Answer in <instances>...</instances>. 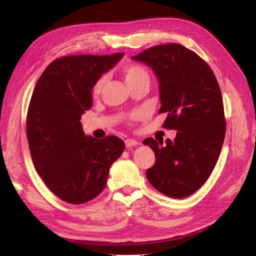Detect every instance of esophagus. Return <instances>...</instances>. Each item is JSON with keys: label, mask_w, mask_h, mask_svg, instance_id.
<instances>
[{"label": "esophagus", "mask_w": 256, "mask_h": 256, "mask_svg": "<svg viewBox=\"0 0 256 256\" xmlns=\"http://www.w3.org/2000/svg\"><path fill=\"white\" fill-rule=\"evenodd\" d=\"M138 144L140 143L138 142L136 140H133V138H126V140H125V146H126V148H132V146H136Z\"/></svg>", "instance_id": "esophagus-1"}]
</instances>
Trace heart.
<instances>
[{"instance_id":"1","label":"heart","mask_w":256,"mask_h":256,"mask_svg":"<svg viewBox=\"0 0 256 256\" xmlns=\"http://www.w3.org/2000/svg\"><path fill=\"white\" fill-rule=\"evenodd\" d=\"M123 74L128 86L136 84L140 80H145V79L150 80V74L148 70H146V68L142 66V64H128L126 66L123 67ZM106 82V74H102L96 79V81L94 84V88H92V94H94V96H99L101 94L103 88H104ZM143 116L144 113L142 111H135L131 114V116H130V120H138L142 118Z\"/></svg>"}]
</instances>
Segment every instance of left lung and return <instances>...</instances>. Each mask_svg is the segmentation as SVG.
<instances>
[{
    "instance_id": "8db88e82",
    "label": "left lung",
    "mask_w": 256,
    "mask_h": 256,
    "mask_svg": "<svg viewBox=\"0 0 256 256\" xmlns=\"http://www.w3.org/2000/svg\"><path fill=\"white\" fill-rule=\"evenodd\" d=\"M135 60L154 70L160 80L162 106L167 113L162 128L176 130L174 140L145 138L155 153L146 177L155 189L170 198L188 197L202 186L214 170L224 140V101L210 66L180 44L148 48Z\"/></svg>"
}]
</instances>
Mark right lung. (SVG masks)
Listing matches in <instances>:
<instances>
[{"label": "right lung", "mask_w": 256, "mask_h": 256, "mask_svg": "<svg viewBox=\"0 0 256 256\" xmlns=\"http://www.w3.org/2000/svg\"><path fill=\"white\" fill-rule=\"evenodd\" d=\"M124 55H72L55 59L38 79L27 110L26 135L35 170L52 194L81 204L104 189L110 166L125 144L108 135L84 136L81 116L92 106V88Z\"/></svg>", "instance_id": "right-lung-1"}]
</instances>
